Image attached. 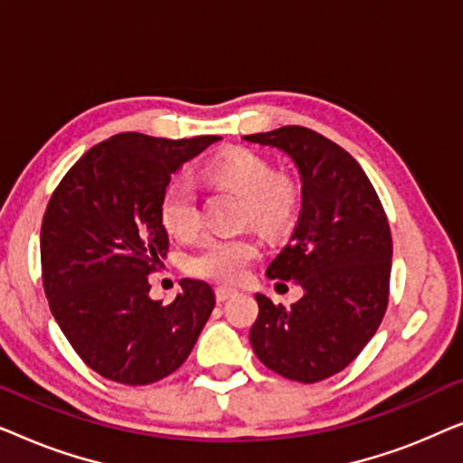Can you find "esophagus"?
I'll return each mask as SVG.
<instances>
[{
    "label": "esophagus",
    "instance_id": "obj_1",
    "mask_svg": "<svg viewBox=\"0 0 463 463\" xmlns=\"http://www.w3.org/2000/svg\"><path fill=\"white\" fill-rule=\"evenodd\" d=\"M236 293H238V290L236 288H230V287H219L217 290H214V295H217V301L219 303L227 301V299H230V297H233Z\"/></svg>",
    "mask_w": 463,
    "mask_h": 463
}]
</instances>
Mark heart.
<instances>
[{"label":"heart","instance_id":"heart-1","mask_svg":"<svg viewBox=\"0 0 463 463\" xmlns=\"http://www.w3.org/2000/svg\"><path fill=\"white\" fill-rule=\"evenodd\" d=\"M214 185L242 195V221L265 233H282L299 211V187L288 176L276 175L268 157L250 149H233L206 168ZM164 230L176 240L194 238L200 230L198 200L187 181H175L160 202ZM261 255V244L249 233L213 236L187 259V269L214 282H238L249 265Z\"/></svg>","mask_w":463,"mask_h":463}]
</instances>
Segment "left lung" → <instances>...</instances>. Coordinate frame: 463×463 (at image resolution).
Masks as SVG:
<instances>
[{
  "label": "left lung",
  "mask_w": 463,
  "mask_h": 463,
  "mask_svg": "<svg viewBox=\"0 0 463 463\" xmlns=\"http://www.w3.org/2000/svg\"><path fill=\"white\" fill-rule=\"evenodd\" d=\"M284 151L301 175V214L265 274L293 280L290 307L255 295L250 328L257 358L278 375L316 383L344 371L382 325L390 297L392 233L360 164L337 143L303 126L244 137Z\"/></svg>",
  "instance_id": "obj_1"
}]
</instances>
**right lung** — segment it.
<instances>
[{"label":"right lung","mask_w":463,"mask_h":463,"mask_svg":"<svg viewBox=\"0 0 463 463\" xmlns=\"http://www.w3.org/2000/svg\"><path fill=\"white\" fill-rule=\"evenodd\" d=\"M221 137L170 141L122 132L62 176L42 221L50 312L78 356L111 382L147 385L185 363L214 307L202 280H181L162 306L147 276L166 257L160 202L170 175Z\"/></svg>","instance_id":"add662e5"}]
</instances>
